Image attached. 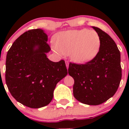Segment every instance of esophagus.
<instances>
[{
    "label": "esophagus",
    "instance_id": "34e87169",
    "mask_svg": "<svg viewBox=\"0 0 129 129\" xmlns=\"http://www.w3.org/2000/svg\"><path fill=\"white\" fill-rule=\"evenodd\" d=\"M66 67H67V69H68L69 65V62H67V61H66Z\"/></svg>",
    "mask_w": 129,
    "mask_h": 129
}]
</instances>
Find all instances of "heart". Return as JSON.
Listing matches in <instances>:
<instances>
[{"instance_id":"1","label":"heart","mask_w":129,"mask_h":129,"mask_svg":"<svg viewBox=\"0 0 129 129\" xmlns=\"http://www.w3.org/2000/svg\"><path fill=\"white\" fill-rule=\"evenodd\" d=\"M56 47L54 50L60 55H69L77 63H85L93 59L101 47V38L96 31L82 28L71 30L57 34L54 37Z\"/></svg>"}]
</instances>
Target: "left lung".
I'll return each mask as SVG.
<instances>
[{
	"label": "left lung",
	"mask_w": 129,
	"mask_h": 129,
	"mask_svg": "<svg viewBox=\"0 0 129 129\" xmlns=\"http://www.w3.org/2000/svg\"><path fill=\"white\" fill-rule=\"evenodd\" d=\"M101 47L92 60L84 64L70 63L69 74L74 79V96L84 104L97 105L111 98L122 78L120 53L114 40L98 27Z\"/></svg>",
	"instance_id": "obj_1"
}]
</instances>
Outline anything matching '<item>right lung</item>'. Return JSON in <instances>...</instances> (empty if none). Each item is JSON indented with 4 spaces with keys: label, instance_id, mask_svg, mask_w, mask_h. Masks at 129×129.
I'll list each match as a JSON object with an SVG mask.
<instances>
[{
    "label": "right lung",
    "instance_id": "1",
    "mask_svg": "<svg viewBox=\"0 0 129 129\" xmlns=\"http://www.w3.org/2000/svg\"><path fill=\"white\" fill-rule=\"evenodd\" d=\"M42 29L24 32L7 52L6 82L14 99L30 108L38 109L52 101L57 83L67 75L63 60L47 57L50 47Z\"/></svg>",
    "mask_w": 129,
    "mask_h": 129
}]
</instances>
